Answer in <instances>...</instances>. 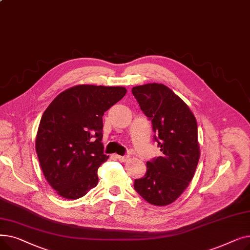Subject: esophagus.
<instances>
[{
	"mask_svg": "<svg viewBox=\"0 0 250 250\" xmlns=\"http://www.w3.org/2000/svg\"><path fill=\"white\" fill-rule=\"evenodd\" d=\"M116 158L120 160V161H122V162H125V161H128V159H129V156H121V155H116Z\"/></svg>",
	"mask_w": 250,
	"mask_h": 250,
	"instance_id": "esophagus-1",
	"label": "esophagus"
}]
</instances>
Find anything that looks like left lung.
<instances>
[{
  "label": "left lung",
  "instance_id": "1",
  "mask_svg": "<svg viewBox=\"0 0 250 250\" xmlns=\"http://www.w3.org/2000/svg\"><path fill=\"white\" fill-rule=\"evenodd\" d=\"M141 110L151 120L161 156L147 162L145 176L134 188L155 206L178 199L191 181L200 159L198 125L189 107L167 86L152 83L132 89Z\"/></svg>",
  "mask_w": 250,
  "mask_h": 250
}]
</instances>
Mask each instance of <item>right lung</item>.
Wrapping results in <instances>:
<instances>
[{"label": "right lung", "instance_id": "1", "mask_svg": "<svg viewBox=\"0 0 250 250\" xmlns=\"http://www.w3.org/2000/svg\"><path fill=\"white\" fill-rule=\"evenodd\" d=\"M126 93L125 87L77 85L59 94L42 114L35 149L49 186L67 200L98 183L103 154L102 116Z\"/></svg>", "mask_w": 250, "mask_h": 250}]
</instances>
